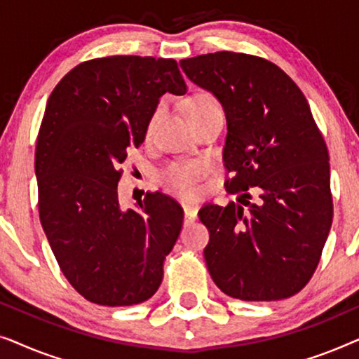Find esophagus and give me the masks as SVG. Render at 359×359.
Returning a JSON list of instances; mask_svg holds the SVG:
<instances>
[{
	"label": "esophagus",
	"mask_w": 359,
	"mask_h": 359,
	"mask_svg": "<svg viewBox=\"0 0 359 359\" xmlns=\"http://www.w3.org/2000/svg\"><path fill=\"white\" fill-rule=\"evenodd\" d=\"M183 209H184V219L188 222H193V220L198 219V208L193 203H183Z\"/></svg>",
	"instance_id": "34e87169"
}]
</instances>
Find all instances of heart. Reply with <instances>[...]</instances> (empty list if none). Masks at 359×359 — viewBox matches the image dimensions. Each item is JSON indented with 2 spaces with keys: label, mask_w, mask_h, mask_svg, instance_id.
Listing matches in <instances>:
<instances>
[{
  "label": "heart",
  "mask_w": 359,
  "mask_h": 359,
  "mask_svg": "<svg viewBox=\"0 0 359 359\" xmlns=\"http://www.w3.org/2000/svg\"><path fill=\"white\" fill-rule=\"evenodd\" d=\"M215 106L219 104L214 101V97H210L208 95H201L186 102L184 111L186 114H189V112L208 109V107H215ZM199 173H201V166L196 163L175 165L165 171L163 176H161V180H163V184L170 191H173V193L181 194V196H188L194 193V181L198 180Z\"/></svg>",
  "instance_id": "obj_1"
}]
</instances>
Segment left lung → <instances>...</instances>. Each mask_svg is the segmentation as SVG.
<instances>
[{
    "instance_id": "left-lung-1",
    "label": "left lung",
    "mask_w": 359,
    "mask_h": 359,
    "mask_svg": "<svg viewBox=\"0 0 359 359\" xmlns=\"http://www.w3.org/2000/svg\"><path fill=\"white\" fill-rule=\"evenodd\" d=\"M180 67L224 107L225 186L248 205L201 208L210 278L242 301L291 297L316 271L333 217L328 150L306 96L278 65L245 53H208ZM250 187L260 193L255 203Z\"/></svg>"
}]
</instances>
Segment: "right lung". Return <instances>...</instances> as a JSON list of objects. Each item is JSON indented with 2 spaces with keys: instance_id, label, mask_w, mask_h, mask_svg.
Listing matches in <instances>:
<instances>
[{
  "instance_id": "right-lung-1",
  "label": "right lung",
  "mask_w": 359,
  "mask_h": 359,
  "mask_svg": "<svg viewBox=\"0 0 359 359\" xmlns=\"http://www.w3.org/2000/svg\"><path fill=\"white\" fill-rule=\"evenodd\" d=\"M165 93L181 96L173 58L114 55L73 68L48 97L36 147L39 215L68 283L100 306H134L163 279L183 225L170 196L122 209L119 166L145 140Z\"/></svg>"
}]
</instances>
